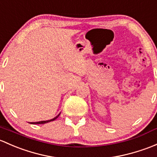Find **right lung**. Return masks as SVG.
I'll use <instances>...</instances> for the list:
<instances>
[{"label": "right lung", "instance_id": "add662e5", "mask_svg": "<svg viewBox=\"0 0 157 157\" xmlns=\"http://www.w3.org/2000/svg\"><path fill=\"white\" fill-rule=\"evenodd\" d=\"M60 115V113H59L58 116L56 117H54L53 119H52V120H47V121H40V122H36V123H31V124H44V123H49V122H51V121H53V120H55L56 119L58 118V117Z\"/></svg>", "mask_w": 157, "mask_h": 157}]
</instances>
